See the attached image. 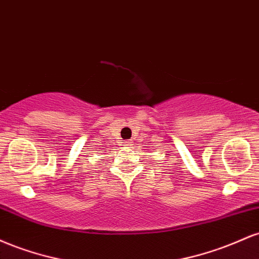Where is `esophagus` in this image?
<instances>
[{
	"mask_svg": "<svg viewBox=\"0 0 259 259\" xmlns=\"http://www.w3.org/2000/svg\"><path fill=\"white\" fill-rule=\"evenodd\" d=\"M132 144H133V142L130 141V140H129V141H124V142H123L124 146H132Z\"/></svg>",
	"mask_w": 259,
	"mask_h": 259,
	"instance_id": "obj_1",
	"label": "esophagus"
}]
</instances>
